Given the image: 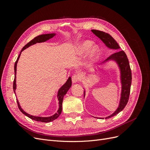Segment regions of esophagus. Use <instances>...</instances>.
Segmentation results:
<instances>
[{
	"instance_id": "esophagus-1",
	"label": "esophagus",
	"mask_w": 150,
	"mask_h": 150,
	"mask_svg": "<svg viewBox=\"0 0 150 150\" xmlns=\"http://www.w3.org/2000/svg\"><path fill=\"white\" fill-rule=\"evenodd\" d=\"M80 80V76L79 74H74L72 76V81L73 83H76Z\"/></svg>"
}]
</instances>
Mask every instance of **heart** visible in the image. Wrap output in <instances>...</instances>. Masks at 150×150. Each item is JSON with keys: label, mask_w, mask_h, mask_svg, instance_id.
<instances>
[{"label": "heart", "mask_w": 150, "mask_h": 150, "mask_svg": "<svg viewBox=\"0 0 150 150\" xmlns=\"http://www.w3.org/2000/svg\"><path fill=\"white\" fill-rule=\"evenodd\" d=\"M93 42L89 40H84L78 44L77 51L79 56H84L88 53V59L94 61L98 55L99 49L97 46H93Z\"/></svg>", "instance_id": "1"}]
</instances>
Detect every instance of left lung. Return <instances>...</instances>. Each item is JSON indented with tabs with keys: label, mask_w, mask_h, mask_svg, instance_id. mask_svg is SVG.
Masks as SVG:
<instances>
[{
	"label": "left lung",
	"mask_w": 150,
	"mask_h": 150,
	"mask_svg": "<svg viewBox=\"0 0 150 150\" xmlns=\"http://www.w3.org/2000/svg\"><path fill=\"white\" fill-rule=\"evenodd\" d=\"M92 33L96 35L98 38L100 39L104 45L109 49L117 51V52L113 53L108 59L101 63V66H103L107 63L110 62H114L117 65L120 71V80L121 83V93L120 98L119 101L118 106L116 110L113 112L111 115H109L105 117V119L110 118V117L115 116L117 113L121 112L125 107L126 106L127 103L128 101L129 96L130 88L131 84V71L129 66V63L128 59L127 57L126 54L123 51H120V47L116 40L113 39L111 36L108 33L104 32L98 30H91ZM119 51L118 52V51ZM84 89V98L85 97V89ZM94 117V116H93ZM99 119H104V117H94Z\"/></svg>",
	"instance_id": "1"
}]
</instances>
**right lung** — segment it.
Segmentation results:
<instances>
[{"mask_svg":"<svg viewBox=\"0 0 150 150\" xmlns=\"http://www.w3.org/2000/svg\"><path fill=\"white\" fill-rule=\"evenodd\" d=\"M56 35V33H51V34H42L37 36L35 37L34 39H33V40L30 41L29 43L27 44L22 49L21 51L19 54V56L17 57V59L16 61V63L14 64V72H15V78H14V81H13V92L16 94V71H17V64L18 61L19 59V57L21 56V52L25 50V49L28 48L29 47H30V46H33L34 44H35L37 43H40V42H44L47 41V40H49L50 39H51L52 38H54V36ZM72 86V80H71V77H69L68 78L67 80L66 81V82L63 84L61 87L59 89L58 91H57V100L59 101L58 104H59V108L58 110L57 111V112L54 114L53 115L51 116H47V117H43V116H33V115H30L29 114H28V112H26L25 111L23 110L20 105L19 102L18 101V99H17V103L18 104V107H19L20 111L23 113L24 115H25L26 116L29 117V118L37 121H40V122H51L54 120H55L56 119H57V117L60 116L61 113L62 112V101H63V98H64V96L66 94L67 92L68 91V90L70 89V88Z\"/></svg>","mask_w":150,"mask_h":150,"instance_id":"add662e5","label":"right lung"}]
</instances>
